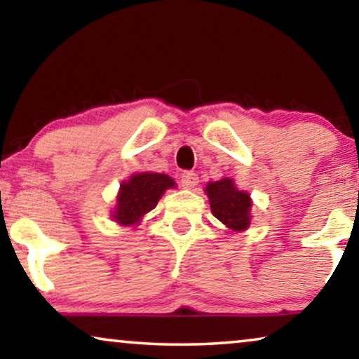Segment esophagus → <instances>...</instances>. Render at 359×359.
<instances>
[{
	"label": "esophagus",
	"mask_w": 359,
	"mask_h": 359,
	"mask_svg": "<svg viewBox=\"0 0 359 359\" xmlns=\"http://www.w3.org/2000/svg\"><path fill=\"white\" fill-rule=\"evenodd\" d=\"M181 186H183V188H186V189H191V188H194L196 184L199 183V176L194 173V171H184L183 175H181Z\"/></svg>",
	"instance_id": "34e87169"
}]
</instances>
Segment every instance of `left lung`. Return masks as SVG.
I'll use <instances>...</instances> for the list:
<instances>
[{
	"mask_svg": "<svg viewBox=\"0 0 359 359\" xmlns=\"http://www.w3.org/2000/svg\"><path fill=\"white\" fill-rule=\"evenodd\" d=\"M205 193H208L214 217H217L220 222L235 232L248 229L250 219H252L250 217L252 199L248 193L238 191L233 181L229 178L209 183L205 186Z\"/></svg>",
	"mask_w": 359,
	"mask_h": 359,
	"instance_id": "obj_1",
	"label": "left lung"
}]
</instances>
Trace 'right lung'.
I'll use <instances>...</instances> for the list:
<instances>
[{
    "label": "right lung",
    "instance_id": "right-lung-1",
    "mask_svg": "<svg viewBox=\"0 0 359 359\" xmlns=\"http://www.w3.org/2000/svg\"><path fill=\"white\" fill-rule=\"evenodd\" d=\"M168 188H175V181L163 173L132 175L129 181L121 184L117 205L112 212L116 222L132 225L140 222L147 212L156 208L158 201Z\"/></svg>",
    "mask_w": 359,
    "mask_h": 359
}]
</instances>
